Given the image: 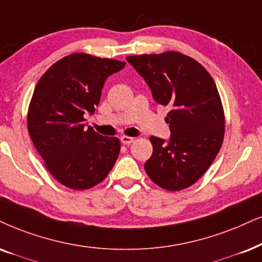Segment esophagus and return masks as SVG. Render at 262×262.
Masks as SVG:
<instances>
[{
  "label": "esophagus",
  "instance_id": "esophagus-1",
  "mask_svg": "<svg viewBox=\"0 0 262 262\" xmlns=\"http://www.w3.org/2000/svg\"><path fill=\"white\" fill-rule=\"evenodd\" d=\"M134 139H135V138H134V137H130V136H121V137H120L121 143L126 144V145L132 143V142H134Z\"/></svg>",
  "mask_w": 262,
  "mask_h": 262
}]
</instances>
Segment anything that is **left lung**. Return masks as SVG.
Returning <instances> with one entry per match:
<instances>
[{"label":"left lung","mask_w":262,"mask_h":262,"mask_svg":"<svg viewBox=\"0 0 262 262\" xmlns=\"http://www.w3.org/2000/svg\"><path fill=\"white\" fill-rule=\"evenodd\" d=\"M126 60L147 81L154 100L169 108L165 120L171 138L165 143L151 136L145 172L168 191L189 188L205 174L223 145L225 115L215 83L201 63L178 52Z\"/></svg>","instance_id":"1"}]
</instances>
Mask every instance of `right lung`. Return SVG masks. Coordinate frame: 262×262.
<instances>
[{
    "label": "right lung",
    "mask_w": 262,
    "mask_h": 262,
    "mask_svg": "<svg viewBox=\"0 0 262 262\" xmlns=\"http://www.w3.org/2000/svg\"><path fill=\"white\" fill-rule=\"evenodd\" d=\"M125 64L74 53L52 64L37 83L27 111V130L47 169L67 188H93L117 161L119 138L85 128L84 115L94 114L104 80Z\"/></svg>",
    "instance_id": "obj_1"
}]
</instances>
